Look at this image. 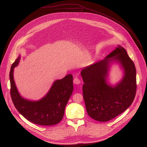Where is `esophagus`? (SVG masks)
Instances as JSON below:
<instances>
[{
    "label": "esophagus",
    "mask_w": 147,
    "mask_h": 147,
    "mask_svg": "<svg viewBox=\"0 0 147 147\" xmlns=\"http://www.w3.org/2000/svg\"><path fill=\"white\" fill-rule=\"evenodd\" d=\"M73 82L75 84H79L80 83V80L78 77H76L73 80Z\"/></svg>",
    "instance_id": "obj_1"
}]
</instances>
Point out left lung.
Wrapping results in <instances>:
<instances>
[{"label":"left lung","instance_id":"obj_1","mask_svg":"<svg viewBox=\"0 0 147 147\" xmlns=\"http://www.w3.org/2000/svg\"><path fill=\"white\" fill-rule=\"evenodd\" d=\"M119 61L125 70L121 82L115 88L106 82L109 64ZM81 75L83 98L88 115L99 121H108L126 110L133 103L137 90L136 69L134 62L123 47L118 46L104 60L84 69Z\"/></svg>","mask_w":147,"mask_h":147}]
</instances>
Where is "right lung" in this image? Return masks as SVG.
Listing matches in <instances>:
<instances>
[{
    "mask_svg": "<svg viewBox=\"0 0 147 147\" xmlns=\"http://www.w3.org/2000/svg\"><path fill=\"white\" fill-rule=\"evenodd\" d=\"M20 56L12 64L9 73L10 95L16 109L30 121L42 125H52L59 123L63 117L67 102L73 91L72 74L56 80L47 95L39 101H31L21 96L13 78V70Z\"/></svg>",
    "mask_w": 147,
    "mask_h": 147,
    "instance_id": "add662e5",
    "label": "right lung"
}]
</instances>
